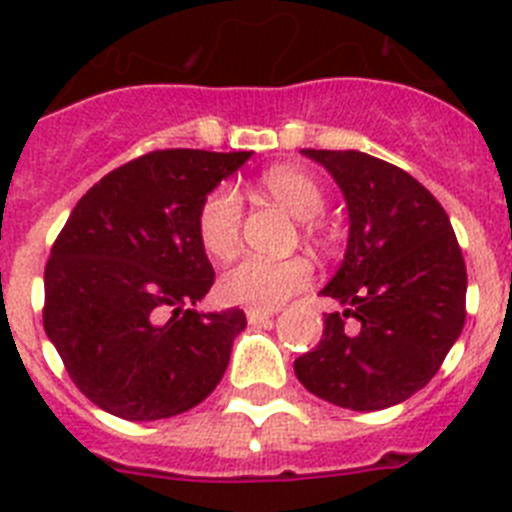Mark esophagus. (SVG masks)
<instances>
[{
    "mask_svg": "<svg viewBox=\"0 0 512 512\" xmlns=\"http://www.w3.org/2000/svg\"><path fill=\"white\" fill-rule=\"evenodd\" d=\"M246 318H248V323H253V325L264 323V320L274 318V310H256V307H248Z\"/></svg>",
    "mask_w": 512,
    "mask_h": 512,
    "instance_id": "1",
    "label": "esophagus"
}]
</instances>
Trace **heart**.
Instances as JSON below:
<instances>
[{
    "label": "heart",
    "instance_id": "b5f03b06",
    "mask_svg": "<svg viewBox=\"0 0 512 512\" xmlns=\"http://www.w3.org/2000/svg\"><path fill=\"white\" fill-rule=\"evenodd\" d=\"M261 187L274 200L282 202L292 215L307 220V233L318 235L312 217L323 215L325 192L320 182L295 166H274L261 174ZM243 200L233 184H217L205 194L197 210V235L210 256L225 259L241 241ZM312 284V264L305 256L289 259H261L243 256L223 271L217 282V295L228 305L277 310L284 302L305 292Z\"/></svg>",
    "mask_w": 512,
    "mask_h": 512
}]
</instances>
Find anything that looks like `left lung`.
Listing matches in <instances>:
<instances>
[{
	"instance_id": "8db88e82",
	"label": "left lung",
	"mask_w": 512,
	"mask_h": 512,
	"mask_svg": "<svg viewBox=\"0 0 512 512\" xmlns=\"http://www.w3.org/2000/svg\"><path fill=\"white\" fill-rule=\"evenodd\" d=\"M348 205V248L320 295L323 338L295 361L305 390L382 410L436 377L467 318V266L441 202L408 171L359 151H315Z\"/></svg>"
}]
</instances>
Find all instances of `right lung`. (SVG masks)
<instances>
[{"mask_svg": "<svg viewBox=\"0 0 512 512\" xmlns=\"http://www.w3.org/2000/svg\"><path fill=\"white\" fill-rule=\"evenodd\" d=\"M248 158L151 151L102 176L71 210L45 264L43 328L97 408L161 420L220 384L246 315L187 310L215 282L197 210Z\"/></svg>", "mask_w": 512, "mask_h": 512, "instance_id": "add662e5", "label": "right lung"}]
</instances>
